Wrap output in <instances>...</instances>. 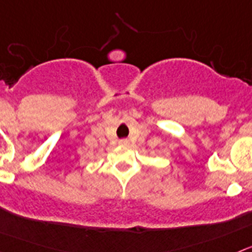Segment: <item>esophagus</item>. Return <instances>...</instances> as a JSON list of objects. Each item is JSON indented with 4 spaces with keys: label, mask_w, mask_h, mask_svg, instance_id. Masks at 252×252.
Wrapping results in <instances>:
<instances>
[{
    "label": "esophagus",
    "mask_w": 252,
    "mask_h": 252,
    "mask_svg": "<svg viewBox=\"0 0 252 252\" xmlns=\"http://www.w3.org/2000/svg\"><path fill=\"white\" fill-rule=\"evenodd\" d=\"M119 144H122V146H128L129 141H128V139H120Z\"/></svg>",
    "instance_id": "esophagus-1"
}]
</instances>
